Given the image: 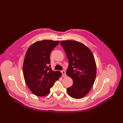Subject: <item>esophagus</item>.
Here are the masks:
<instances>
[{
    "instance_id": "esophagus-1",
    "label": "esophagus",
    "mask_w": 123,
    "mask_h": 123,
    "mask_svg": "<svg viewBox=\"0 0 123 123\" xmlns=\"http://www.w3.org/2000/svg\"><path fill=\"white\" fill-rule=\"evenodd\" d=\"M61 73H62V76H63V77H65L66 76V72H65V71H64V70L61 71Z\"/></svg>"
}]
</instances>
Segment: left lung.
Listing matches in <instances>:
<instances>
[{"label": "left lung", "mask_w": 123, "mask_h": 123, "mask_svg": "<svg viewBox=\"0 0 123 123\" xmlns=\"http://www.w3.org/2000/svg\"><path fill=\"white\" fill-rule=\"evenodd\" d=\"M69 60L66 74L73 80V85L67 88L68 95L81 99L91 89L96 76V64L91 51L78 41L60 42Z\"/></svg>", "instance_id": "obj_1"}]
</instances>
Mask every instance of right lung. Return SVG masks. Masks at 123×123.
Segmentation results:
<instances>
[{"mask_svg": "<svg viewBox=\"0 0 123 123\" xmlns=\"http://www.w3.org/2000/svg\"><path fill=\"white\" fill-rule=\"evenodd\" d=\"M59 41L44 40L35 42L25 54L23 71L27 86L37 96L47 95L55 82L61 76L60 71L51 69L50 55Z\"/></svg>", "mask_w": 123, "mask_h": 123, "instance_id": "obj_1", "label": "right lung"}]
</instances>
